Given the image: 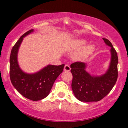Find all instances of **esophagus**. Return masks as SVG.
Returning <instances> with one entry per match:
<instances>
[{
  "label": "esophagus",
  "mask_w": 128,
  "mask_h": 128,
  "mask_svg": "<svg viewBox=\"0 0 128 128\" xmlns=\"http://www.w3.org/2000/svg\"><path fill=\"white\" fill-rule=\"evenodd\" d=\"M70 69H71V68H70V66H68V65H66L65 66H64V71L69 72V71H70Z\"/></svg>",
  "instance_id": "34e87169"
}]
</instances>
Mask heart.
Masks as SVG:
<instances>
[{"instance_id":"1","label":"heart","mask_w":128,"mask_h":128,"mask_svg":"<svg viewBox=\"0 0 128 128\" xmlns=\"http://www.w3.org/2000/svg\"><path fill=\"white\" fill-rule=\"evenodd\" d=\"M88 41L86 39H77L73 41L67 47L68 51L78 50L73 55V59L76 61H84L88 58L95 52L96 47L94 44H90L84 47L87 44Z\"/></svg>"}]
</instances>
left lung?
Here are the masks:
<instances>
[{"label": "left lung", "mask_w": 128, "mask_h": 128, "mask_svg": "<svg viewBox=\"0 0 128 128\" xmlns=\"http://www.w3.org/2000/svg\"><path fill=\"white\" fill-rule=\"evenodd\" d=\"M111 48V60L108 70L100 76L92 75L86 71L87 64L76 62L70 65L73 75L72 88L74 96L81 102H98L111 92L118 76V56L112 44L108 40L103 38Z\"/></svg>", "instance_id": "obj_1"}]
</instances>
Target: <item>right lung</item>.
<instances>
[{"label": "right lung", "instance_id": "right-lung-1", "mask_svg": "<svg viewBox=\"0 0 128 128\" xmlns=\"http://www.w3.org/2000/svg\"><path fill=\"white\" fill-rule=\"evenodd\" d=\"M34 32L30 29L24 33L13 46L10 59V74L14 88L24 98L37 101L49 95L54 82L62 72L64 64L48 65L34 73L24 72L18 65L17 55L23 38Z\"/></svg>", "mask_w": 128, "mask_h": 128}]
</instances>
